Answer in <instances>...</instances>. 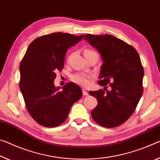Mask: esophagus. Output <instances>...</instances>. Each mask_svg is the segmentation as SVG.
<instances>
[{
    "instance_id": "34e87169",
    "label": "esophagus",
    "mask_w": 160,
    "mask_h": 160,
    "mask_svg": "<svg viewBox=\"0 0 160 160\" xmlns=\"http://www.w3.org/2000/svg\"><path fill=\"white\" fill-rule=\"evenodd\" d=\"M82 93H83V95H85V96L88 95V92L86 90H85V89H82Z\"/></svg>"
}]
</instances>
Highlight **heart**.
Listing matches in <instances>:
<instances>
[{
	"label": "heart",
	"instance_id": "b5f03b06",
	"mask_svg": "<svg viewBox=\"0 0 160 160\" xmlns=\"http://www.w3.org/2000/svg\"><path fill=\"white\" fill-rule=\"evenodd\" d=\"M97 54V52L94 51L90 49H85L84 50V55L85 56H88V55ZM90 76L87 74H84V73H77V74H75L72 75L71 77V80L72 82L78 85H80L81 86H83V87H87L90 85Z\"/></svg>",
	"mask_w": 160,
	"mask_h": 160
}]
</instances>
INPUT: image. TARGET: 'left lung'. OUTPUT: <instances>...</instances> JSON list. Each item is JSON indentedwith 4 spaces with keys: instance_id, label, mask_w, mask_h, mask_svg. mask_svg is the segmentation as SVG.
I'll return each instance as SVG.
<instances>
[{
    "instance_id": "1",
    "label": "left lung",
    "mask_w": 160,
    "mask_h": 160,
    "mask_svg": "<svg viewBox=\"0 0 160 160\" xmlns=\"http://www.w3.org/2000/svg\"><path fill=\"white\" fill-rule=\"evenodd\" d=\"M84 38L103 60L98 84L109 87L106 92L102 89L89 92L98 102L91 115L105 128L120 126L135 112L143 93L140 58L135 48L112 35L86 34Z\"/></svg>"
}]
</instances>
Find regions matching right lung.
I'll list each match as a JSON object with an SVG mask.
<instances>
[{"mask_svg":"<svg viewBox=\"0 0 160 160\" xmlns=\"http://www.w3.org/2000/svg\"><path fill=\"white\" fill-rule=\"evenodd\" d=\"M83 36L53 32L37 38L28 48L20 64L19 86L28 111L40 125H61L72 105L82 97V90L75 83H67L60 91V88L55 87L54 80L56 72L64 67L68 48Z\"/></svg>","mask_w":160,"mask_h":160,"instance_id":"obj_1","label":"right lung"}]
</instances>
